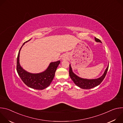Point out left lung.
Wrapping results in <instances>:
<instances>
[{"instance_id": "left-lung-1", "label": "left lung", "mask_w": 123, "mask_h": 123, "mask_svg": "<svg viewBox=\"0 0 123 123\" xmlns=\"http://www.w3.org/2000/svg\"><path fill=\"white\" fill-rule=\"evenodd\" d=\"M95 41L97 42L102 43L101 40L96 37H94ZM109 68V65L106 68V70L104 73V74L99 78L94 79H87L81 78L77 75H76L75 74H74L73 72L72 68L71 66V64H69V75L72 80L74 81V84L80 87V88L83 89H91L93 87L96 86L100 85L101 82L103 81L105 76L106 75L107 73V71Z\"/></svg>"}]
</instances>
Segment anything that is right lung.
<instances>
[{"label":"right lung","mask_w":123,"mask_h":123,"mask_svg":"<svg viewBox=\"0 0 123 123\" xmlns=\"http://www.w3.org/2000/svg\"><path fill=\"white\" fill-rule=\"evenodd\" d=\"M30 40L24 42L19 49L17 58V72L22 81L28 86L36 90H44L49 86L53 80L55 71L60 61L59 60L54 62H51L47 69L40 73L31 74L26 71L20 65L19 55L22 46L25 43Z\"/></svg>","instance_id":"1"}]
</instances>
